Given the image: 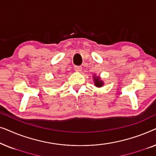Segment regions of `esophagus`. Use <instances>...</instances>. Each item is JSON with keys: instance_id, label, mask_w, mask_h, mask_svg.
Here are the masks:
<instances>
[{"instance_id": "esophagus-1", "label": "esophagus", "mask_w": 156, "mask_h": 156, "mask_svg": "<svg viewBox=\"0 0 156 156\" xmlns=\"http://www.w3.org/2000/svg\"><path fill=\"white\" fill-rule=\"evenodd\" d=\"M82 67H80V66H75V67H74V70L77 72H80L81 71H82Z\"/></svg>"}]
</instances>
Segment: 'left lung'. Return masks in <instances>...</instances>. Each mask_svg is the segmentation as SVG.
I'll use <instances>...</instances> for the list:
<instances>
[{
    "label": "left lung",
    "mask_w": 156,
    "mask_h": 156,
    "mask_svg": "<svg viewBox=\"0 0 156 156\" xmlns=\"http://www.w3.org/2000/svg\"><path fill=\"white\" fill-rule=\"evenodd\" d=\"M93 80H94V86H96L97 87H99V88L104 86V83L99 76H97L96 74H94Z\"/></svg>",
    "instance_id": "8db88e82"
}]
</instances>
